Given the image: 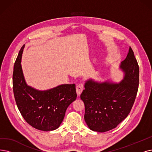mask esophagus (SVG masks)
Listing matches in <instances>:
<instances>
[{
	"label": "esophagus",
	"mask_w": 152,
	"mask_h": 152,
	"mask_svg": "<svg viewBox=\"0 0 152 152\" xmlns=\"http://www.w3.org/2000/svg\"><path fill=\"white\" fill-rule=\"evenodd\" d=\"M83 86L82 83H79L77 85L76 87V91H77V94L78 96L81 94L82 92L83 91Z\"/></svg>",
	"instance_id": "34e87169"
}]
</instances>
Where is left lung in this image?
<instances>
[{
  "mask_svg": "<svg viewBox=\"0 0 152 152\" xmlns=\"http://www.w3.org/2000/svg\"><path fill=\"white\" fill-rule=\"evenodd\" d=\"M120 68L125 73L118 83L89 80L80 99L85 105L84 119L90 130L105 132L122 122L130 112L139 84V67L131 47Z\"/></svg>",
  "mask_w": 152,
  "mask_h": 152,
  "instance_id": "8db88e82",
  "label": "left lung"
}]
</instances>
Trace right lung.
Returning a JSON list of instances; mask_svg holds the SVG:
<instances>
[{
	"label": "right lung",
	"instance_id": "1",
	"mask_svg": "<svg viewBox=\"0 0 152 152\" xmlns=\"http://www.w3.org/2000/svg\"><path fill=\"white\" fill-rule=\"evenodd\" d=\"M22 47L14 66L13 91L18 109L26 122L42 131L58 129L66 108L77 98L75 85L65 84L46 91L28 86L21 66Z\"/></svg>",
	"mask_w": 152,
	"mask_h": 152
}]
</instances>
